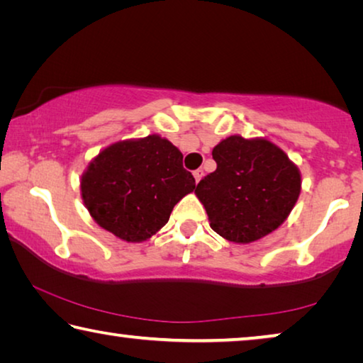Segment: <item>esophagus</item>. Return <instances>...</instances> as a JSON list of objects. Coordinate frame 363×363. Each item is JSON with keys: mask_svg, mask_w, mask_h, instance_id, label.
Returning <instances> with one entry per match:
<instances>
[{"mask_svg": "<svg viewBox=\"0 0 363 363\" xmlns=\"http://www.w3.org/2000/svg\"><path fill=\"white\" fill-rule=\"evenodd\" d=\"M194 177H195V182H200L201 177H203V169H201V168L195 169L194 171Z\"/></svg>", "mask_w": 363, "mask_h": 363, "instance_id": "1", "label": "esophagus"}]
</instances>
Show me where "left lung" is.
<instances>
[{
    "mask_svg": "<svg viewBox=\"0 0 363 363\" xmlns=\"http://www.w3.org/2000/svg\"><path fill=\"white\" fill-rule=\"evenodd\" d=\"M218 168L195 187L211 229L251 243L284 224L301 192V174L286 153L266 139L230 136L214 147Z\"/></svg>",
    "mask_w": 363,
    "mask_h": 363,
    "instance_id": "obj_1",
    "label": "left lung"
}]
</instances>
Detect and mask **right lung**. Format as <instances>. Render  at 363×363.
I'll use <instances>...</instances> for the list:
<instances>
[{
    "instance_id": "obj_1",
    "label": "right lung",
    "mask_w": 363,
    "mask_h": 363,
    "mask_svg": "<svg viewBox=\"0 0 363 363\" xmlns=\"http://www.w3.org/2000/svg\"><path fill=\"white\" fill-rule=\"evenodd\" d=\"M194 189L182 153L157 134L108 145L82 176V196L93 219L134 243L162 229L174 205Z\"/></svg>"
}]
</instances>
